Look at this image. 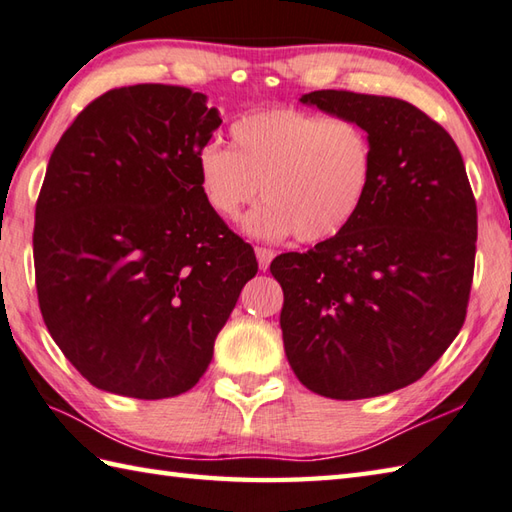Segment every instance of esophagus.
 <instances>
[{
	"label": "esophagus",
	"instance_id": "esophagus-1",
	"mask_svg": "<svg viewBox=\"0 0 512 512\" xmlns=\"http://www.w3.org/2000/svg\"><path fill=\"white\" fill-rule=\"evenodd\" d=\"M274 249H267V247H256V258H258V267L267 271L269 269V263L274 260Z\"/></svg>",
	"mask_w": 512,
	"mask_h": 512
}]
</instances>
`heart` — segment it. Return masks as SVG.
Listing matches in <instances>:
<instances>
[{
	"instance_id": "heart-1",
	"label": "heart",
	"mask_w": 512,
	"mask_h": 512,
	"mask_svg": "<svg viewBox=\"0 0 512 512\" xmlns=\"http://www.w3.org/2000/svg\"><path fill=\"white\" fill-rule=\"evenodd\" d=\"M232 148L218 139L196 152V174L210 210L236 221L258 194L267 203L247 218L263 238L294 232L320 243L347 227L371 190L373 141L353 119L291 106L243 114L229 125Z\"/></svg>"
}]
</instances>
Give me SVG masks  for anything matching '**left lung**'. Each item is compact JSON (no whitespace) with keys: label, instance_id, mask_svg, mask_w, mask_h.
I'll return each mask as SVG.
<instances>
[{"label":"left lung","instance_id":"left-lung-1","mask_svg":"<svg viewBox=\"0 0 512 512\" xmlns=\"http://www.w3.org/2000/svg\"><path fill=\"white\" fill-rule=\"evenodd\" d=\"M300 101L362 123L375 172L342 232L271 260L285 296V353L309 391L375 398L420 380L464 325L475 196L451 134L413 103L349 90Z\"/></svg>","mask_w":512,"mask_h":512}]
</instances>
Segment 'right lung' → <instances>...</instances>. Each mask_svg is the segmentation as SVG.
<instances>
[{
	"label": "right lung",
	"instance_id": "right-lung-1",
	"mask_svg": "<svg viewBox=\"0 0 512 512\" xmlns=\"http://www.w3.org/2000/svg\"><path fill=\"white\" fill-rule=\"evenodd\" d=\"M207 97L139 83L90 101L50 154L35 207L39 309L92 387L139 400L190 391L256 276L249 243L205 203Z\"/></svg>",
	"mask_w": 512,
	"mask_h": 512
}]
</instances>
